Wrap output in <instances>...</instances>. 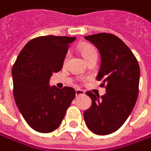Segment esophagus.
Returning a JSON list of instances; mask_svg holds the SVG:
<instances>
[{
    "label": "esophagus",
    "mask_w": 151,
    "mask_h": 151,
    "mask_svg": "<svg viewBox=\"0 0 151 151\" xmlns=\"http://www.w3.org/2000/svg\"><path fill=\"white\" fill-rule=\"evenodd\" d=\"M75 93H76V97H80V96H82L84 95V91H81V90H76V91H75Z\"/></svg>",
    "instance_id": "34e87169"
}]
</instances>
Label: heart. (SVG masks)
Listing matches in <instances>:
<instances>
[{"label":"heart","mask_w":151,"mask_h":151,"mask_svg":"<svg viewBox=\"0 0 151 151\" xmlns=\"http://www.w3.org/2000/svg\"><path fill=\"white\" fill-rule=\"evenodd\" d=\"M80 51L81 55L85 58V60L87 61H89L91 59H97L98 58V52H97V50L91 44H83L81 46L80 48ZM70 58V53L66 52V54L64 55V58H63V65H66L67 62L69 60Z\"/></svg>","instance_id":"heart-1"}]
</instances>
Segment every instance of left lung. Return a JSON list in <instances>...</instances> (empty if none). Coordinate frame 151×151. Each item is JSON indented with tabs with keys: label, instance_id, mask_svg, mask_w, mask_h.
I'll list each match as a JSON object with an SVG mask.
<instances>
[{
	"label": "left lung",
	"instance_id": "8db88e82",
	"mask_svg": "<svg viewBox=\"0 0 151 151\" xmlns=\"http://www.w3.org/2000/svg\"><path fill=\"white\" fill-rule=\"evenodd\" d=\"M100 50L101 63L97 80L105 87L100 97L88 95L91 107L84 111V120L97 135H108L118 130L135 106L139 95V65L130 49L111 33H97L85 37Z\"/></svg>",
	"mask_w": 151,
	"mask_h": 151
}]
</instances>
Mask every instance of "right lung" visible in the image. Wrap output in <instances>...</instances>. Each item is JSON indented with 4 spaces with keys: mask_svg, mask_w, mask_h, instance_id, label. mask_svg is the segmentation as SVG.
Instances as JSON below:
<instances>
[{
    "mask_svg": "<svg viewBox=\"0 0 151 151\" xmlns=\"http://www.w3.org/2000/svg\"><path fill=\"white\" fill-rule=\"evenodd\" d=\"M74 37L40 36L21 50L12 67L13 96L20 111L32 129L48 133L61 123L75 98L70 87H50L51 75L61 70L63 58Z\"/></svg>",
    "mask_w": 151,
    "mask_h": 151,
    "instance_id": "add662e5",
    "label": "right lung"
}]
</instances>
